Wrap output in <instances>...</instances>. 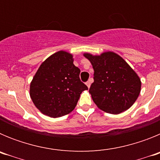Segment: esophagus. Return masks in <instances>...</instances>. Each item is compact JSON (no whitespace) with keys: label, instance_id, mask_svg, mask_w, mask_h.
Wrapping results in <instances>:
<instances>
[{"label":"esophagus","instance_id":"esophagus-1","mask_svg":"<svg viewBox=\"0 0 160 160\" xmlns=\"http://www.w3.org/2000/svg\"><path fill=\"white\" fill-rule=\"evenodd\" d=\"M86 84H87V87H88V88H90V84H91V79H89L88 81H87V82H86Z\"/></svg>","mask_w":160,"mask_h":160}]
</instances>
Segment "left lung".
Returning <instances> with one entry per match:
<instances>
[{"instance_id":"1","label":"left lung","mask_w":160,"mask_h":160,"mask_svg":"<svg viewBox=\"0 0 160 160\" xmlns=\"http://www.w3.org/2000/svg\"><path fill=\"white\" fill-rule=\"evenodd\" d=\"M94 70L90 93L97 107L111 114L127 111L140 93L141 82L131 66L113 52L99 56L85 53Z\"/></svg>"}]
</instances>
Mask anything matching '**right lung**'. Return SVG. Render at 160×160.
Instances as JSON below:
<instances>
[{"instance_id": "right-lung-1", "label": "right lung", "mask_w": 160, "mask_h": 160, "mask_svg": "<svg viewBox=\"0 0 160 160\" xmlns=\"http://www.w3.org/2000/svg\"><path fill=\"white\" fill-rule=\"evenodd\" d=\"M73 56L58 51L40 66L30 84V97L37 108L52 118L64 116L75 108L80 94L88 90L80 80Z\"/></svg>"}]
</instances>
